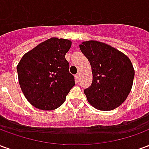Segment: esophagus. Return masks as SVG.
<instances>
[{"label": "esophagus", "mask_w": 149, "mask_h": 149, "mask_svg": "<svg viewBox=\"0 0 149 149\" xmlns=\"http://www.w3.org/2000/svg\"><path fill=\"white\" fill-rule=\"evenodd\" d=\"M75 77H76V78H77V81H79V80H80V73H77V74L76 75Z\"/></svg>", "instance_id": "obj_1"}]
</instances>
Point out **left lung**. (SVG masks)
<instances>
[{"label": "left lung", "mask_w": 149, "mask_h": 149, "mask_svg": "<svg viewBox=\"0 0 149 149\" xmlns=\"http://www.w3.org/2000/svg\"><path fill=\"white\" fill-rule=\"evenodd\" d=\"M80 49L92 67L93 82L84 91L88 103L101 111L116 109L126 100L132 87L135 71L130 59L97 40L84 41Z\"/></svg>", "instance_id": "obj_1"}]
</instances>
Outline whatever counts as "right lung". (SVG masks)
I'll use <instances>...</instances> for the list:
<instances>
[{
  "label": "right lung",
  "mask_w": 149,
  "mask_h": 149,
  "mask_svg": "<svg viewBox=\"0 0 149 149\" xmlns=\"http://www.w3.org/2000/svg\"><path fill=\"white\" fill-rule=\"evenodd\" d=\"M68 39L52 37L26 52L17 66L21 91L28 101L41 110H54L65 102L75 85L65 54Z\"/></svg>",
  "instance_id": "obj_1"
}]
</instances>
